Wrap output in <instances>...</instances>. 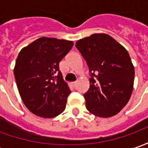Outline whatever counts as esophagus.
Masks as SVG:
<instances>
[{"instance_id":"esophagus-1","label":"esophagus","mask_w":148,"mask_h":148,"mask_svg":"<svg viewBox=\"0 0 148 148\" xmlns=\"http://www.w3.org/2000/svg\"><path fill=\"white\" fill-rule=\"evenodd\" d=\"M72 86L75 88V87L77 86V82H72Z\"/></svg>"}]
</instances>
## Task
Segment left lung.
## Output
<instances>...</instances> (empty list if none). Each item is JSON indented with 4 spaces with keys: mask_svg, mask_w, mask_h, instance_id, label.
Listing matches in <instances>:
<instances>
[{
    "mask_svg": "<svg viewBox=\"0 0 148 148\" xmlns=\"http://www.w3.org/2000/svg\"><path fill=\"white\" fill-rule=\"evenodd\" d=\"M75 47L90 72V88L83 95L87 110L99 117L117 114L133 90L135 70L128 52L106 34L91 35Z\"/></svg>",
    "mask_w": 148,
    "mask_h": 148,
    "instance_id": "8db88e82",
    "label": "left lung"
}]
</instances>
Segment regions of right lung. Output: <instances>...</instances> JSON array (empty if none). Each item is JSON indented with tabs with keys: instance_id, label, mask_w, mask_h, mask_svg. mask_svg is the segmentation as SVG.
I'll use <instances>...</instances> for the list:
<instances>
[{
	"instance_id": "obj_1",
	"label": "right lung",
	"mask_w": 148,
	"mask_h": 148,
	"mask_svg": "<svg viewBox=\"0 0 148 148\" xmlns=\"http://www.w3.org/2000/svg\"><path fill=\"white\" fill-rule=\"evenodd\" d=\"M73 45L72 41L42 37L19 53L15 79L23 102L35 115L52 118L65 110L71 91L62 79L59 62Z\"/></svg>"
}]
</instances>
